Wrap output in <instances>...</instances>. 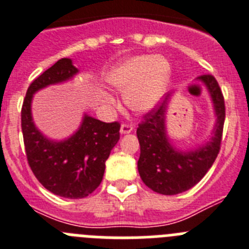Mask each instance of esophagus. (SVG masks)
<instances>
[{
    "mask_svg": "<svg viewBox=\"0 0 249 249\" xmlns=\"http://www.w3.org/2000/svg\"><path fill=\"white\" fill-rule=\"evenodd\" d=\"M133 125L131 124H123L122 127H120V133L122 134H129L133 131Z\"/></svg>",
    "mask_w": 249,
    "mask_h": 249,
    "instance_id": "obj_1",
    "label": "esophagus"
}]
</instances>
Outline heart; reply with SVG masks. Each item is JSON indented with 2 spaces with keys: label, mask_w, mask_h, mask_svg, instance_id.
Returning <instances> with one entry per match:
<instances>
[{
  "label": "heart",
  "mask_w": 249,
  "mask_h": 249,
  "mask_svg": "<svg viewBox=\"0 0 249 249\" xmlns=\"http://www.w3.org/2000/svg\"><path fill=\"white\" fill-rule=\"evenodd\" d=\"M170 77L164 57L134 56L124 60L107 75V83L125 94V103L135 111H148L160 100Z\"/></svg>",
  "instance_id": "heart-1"
}]
</instances>
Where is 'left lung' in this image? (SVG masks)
Segmentation results:
<instances>
[{
    "label": "left lung",
    "mask_w": 249,
    "mask_h": 249,
    "mask_svg": "<svg viewBox=\"0 0 249 249\" xmlns=\"http://www.w3.org/2000/svg\"><path fill=\"white\" fill-rule=\"evenodd\" d=\"M211 94L217 123L213 137L204 145L183 151L170 142L165 127V114L170 94H166L160 105L145 115L137 129L140 144L138 170L146 187L159 194L174 196L193 188L207 174L214 163L220 149L226 107L217 80L212 75L199 77Z\"/></svg>",
    "instance_id": "8db88e82"
}]
</instances>
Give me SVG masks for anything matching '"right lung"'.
<instances>
[{
    "mask_svg": "<svg viewBox=\"0 0 249 249\" xmlns=\"http://www.w3.org/2000/svg\"><path fill=\"white\" fill-rule=\"evenodd\" d=\"M77 72L72 60H59L32 81L21 110L26 157L32 173L51 193L69 199L85 198L100 185L105 161L120 139L118 122L104 123L86 114L76 133L60 142L49 139L36 127L31 112L35 92L68 81Z\"/></svg>",
    "mask_w": 249,
    "mask_h": 249,
    "instance_id": "obj_1",
    "label": "right lung"
}]
</instances>
